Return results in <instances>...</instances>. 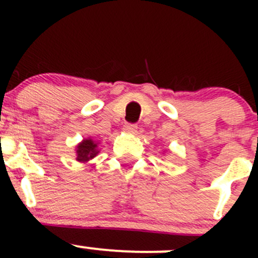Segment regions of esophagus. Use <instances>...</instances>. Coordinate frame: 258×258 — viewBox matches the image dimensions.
<instances>
[{
    "mask_svg": "<svg viewBox=\"0 0 258 258\" xmlns=\"http://www.w3.org/2000/svg\"><path fill=\"white\" fill-rule=\"evenodd\" d=\"M122 130H123L124 134L135 135L137 132V126H136V124H132V123H126Z\"/></svg>",
    "mask_w": 258,
    "mask_h": 258,
    "instance_id": "34e87169",
    "label": "esophagus"
}]
</instances>
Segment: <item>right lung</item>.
Masks as SVG:
<instances>
[{
  "label": "right lung",
  "instance_id": "1",
  "mask_svg": "<svg viewBox=\"0 0 258 258\" xmlns=\"http://www.w3.org/2000/svg\"><path fill=\"white\" fill-rule=\"evenodd\" d=\"M100 153L98 142L93 139H83L79 145L76 146V161L81 163H87L88 161L95 158Z\"/></svg>",
  "mask_w": 258,
  "mask_h": 258
}]
</instances>
